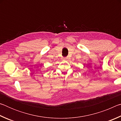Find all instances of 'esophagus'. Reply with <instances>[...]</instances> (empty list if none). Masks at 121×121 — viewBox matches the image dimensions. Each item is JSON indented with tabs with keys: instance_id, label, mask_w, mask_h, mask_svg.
<instances>
[{
	"instance_id": "1",
	"label": "esophagus",
	"mask_w": 121,
	"mask_h": 121,
	"mask_svg": "<svg viewBox=\"0 0 121 121\" xmlns=\"http://www.w3.org/2000/svg\"><path fill=\"white\" fill-rule=\"evenodd\" d=\"M63 59H64V60H65L68 61V59H69V58H68V57H65V58H63Z\"/></svg>"
}]
</instances>
